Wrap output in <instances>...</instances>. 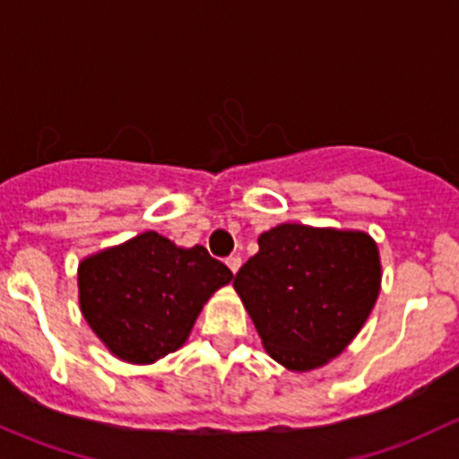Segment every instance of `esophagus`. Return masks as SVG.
I'll return each mask as SVG.
<instances>
[{"instance_id": "34e87169", "label": "esophagus", "mask_w": 459, "mask_h": 459, "mask_svg": "<svg viewBox=\"0 0 459 459\" xmlns=\"http://www.w3.org/2000/svg\"><path fill=\"white\" fill-rule=\"evenodd\" d=\"M225 263H228V267H230V272H231V273H236V272H238V269H240V264H243V261H240L238 256H230L228 261H225Z\"/></svg>"}]
</instances>
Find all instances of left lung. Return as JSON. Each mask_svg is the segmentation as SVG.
<instances>
[{
	"mask_svg": "<svg viewBox=\"0 0 459 459\" xmlns=\"http://www.w3.org/2000/svg\"><path fill=\"white\" fill-rule=\"evenodd\" d=\"M382 282L367 231L281 223L234 278L264 351L285 369L314 371L338 358L369 318Z\"/></svg>",
	"mask_w": 459,
	"mask_h": 459,
	"instance_id": "obj_1",
	"label": "left lung"
}]
</instances>
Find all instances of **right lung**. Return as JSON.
I'll use <instances>...</instances> for the list:
<instances>
[{"mask_svg": "<svg viewBox=\"0 0 459 459\" xmlns=\"http://www.w3.org/2000/svg\"><path fill=\"white\" fill-rule=\"evenodd\" d=\"M231 278L203 245L178 247L150 230L79 263V307L112 356L152 365L186 344L203 305Z\"/></svg>", "mask_w": 459, "mask_h": 459, "instance_id": "obj_1", "label": "right lung"}]
</instances>
